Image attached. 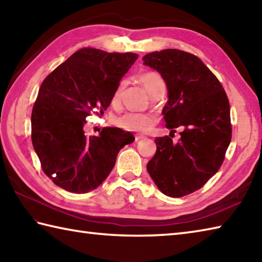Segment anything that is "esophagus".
Masks as SVG:
<instances>
[{
	"mask_svg": "<svg viewBox=\"0 0 262 262\" xmlns=\"http://www.w3.org/2000/svg\"><path fill=\"white\" fill-rule=\"evenodd\" d=\"M144 138H145V136H142V135H136V136H135L136 141H139L140 139H144Z\"/></svg>",
	"mask_w": 262,
	"mask_h": 262,
	"instance_id": "obj_1",
	"label": "esophagus"
}]
</instances>
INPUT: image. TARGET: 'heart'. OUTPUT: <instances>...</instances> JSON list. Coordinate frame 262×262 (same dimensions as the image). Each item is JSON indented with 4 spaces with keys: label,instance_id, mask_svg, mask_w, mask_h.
Instances as JSON below:
<instances>
[{
    "label": "heart",
    "instance_id": "obj_1",
    "mask_svg": "<svg viewBox=\"0 0 262 262\" xmlns=\"http://www.w3.org/2000/svg\"><path fill=\"white\" fill-rule=\"evenodd\" d=\"M139 81L146 89V91L149 93L150 97L154 98L155 96L160 95V93H163V95H164L165 82L159 73L156 72L142 73L139 76ZM124 86H125V83L121 82L116 88L114 95H113V98H112L113 105L117 106L118 103L121 102ZM156 120H157L156 115L152 114V113L129 112L121 115L120 117H117L116 124L117 126H120L123 130H126V131L145 132L149 129L151 125L155 124Z\"/></svg>",
    "mask_w": 262,
    "mask_h": 262
}]
</instances>
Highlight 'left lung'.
Segmentation results:
<instances>
[{
  "label": "left lung",
  "instance_id": "8db88e82",
  "mask_svg": "<svg viewBox=\"0 0 262 262\" xmlns=\"http://www.w3.org/2000/svg\"><path fill=\"white\" fill-rule=\"evenodd\" d=\"M142 60L165 81L169 99L162 114L166 127L182 130L178 142L169 136L156 138L147 171L164 195L186 196L203 187L225 160L231 139L228 98L214 74L194 54L166 49Z\"/></svg>",
  "mask_w": 262,
  "mask_h": 262
}]
</instances>
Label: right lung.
I'll return each mask as SVG.
<instances>
[{"mask_svg":"<svg viewBox=\"0 0 262 262\" xmlns=\"http://www.w3.org/2000/svg\"><path fill=\"white\" fill-rule=\"evenodd\" d=\"M137 59L132 52L83 48L42 82L32 112V142L53 184L76 194L96 189L111 173L118 151L135 141L118 127L88 138L83 126L92 110H107Z\"/></svg>","mask_w":262,"mask_h":262,"instance_id":"add662e5","label":"right lung"}]
</instances>
